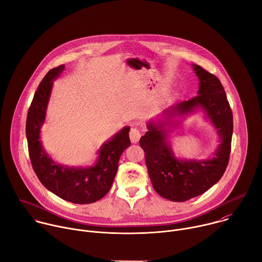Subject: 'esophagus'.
Instances as JSON below:
<instances>
[{
	"instance_id": "34e87169",
	"label": "esophagus",
	"mask_w": 262,
	"mask_h": 262,
	"mask_svg": "<svg viewBox=\"0 0 262 262\" xmlns=\"http://www.w3.org/2000/svg\"><path fill=\"white\" fill-rule=\"evenodd\" d=\"M129 136H130V139H131V141H132V143H137V142L139 141V139H140L141 134H140V132L138 131V129H136V128H131L130 133H129Z\"/></svg>"
}]
</instances>
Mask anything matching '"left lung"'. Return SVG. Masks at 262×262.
I'll list each match as a JSON object with an SVG mask.
<instances>
[{
  "mask_svg": "<svg viewBox=\"0 0 262 262\" xmlns=\"http://www.w3.org/2000/svg\"><path fill=\"white\" fill-rule=\"evenodd\" d=\"M199 79L197 96L165 110L147 122L139 144L155 191L163 198L183 202L212 188L224 174L229 161L233 117L221 81L202 67L192 64ZM201 111L214 126L220 144L206 160H185L175 156L169 133L188 116Z\"/></svg>",
  "mask_w": 262,
  "mask_h": 262,
  "instance_id": "obj_1",
  "label": "left lung"
}]
</instances>
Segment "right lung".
<instances>
[{
    "instance_id": "add662e5",
    "label": "right lung",
    "mask_w": 262,
    "mask_h": 262,
    "mask_svg": "<svg viewBox=\"0 0 262 262\" xmlns=\"http://www.w3.org/2000/svg\"><path fill=\"white\" fill-rule=\"evenodd\" d=\"M64 69L65 65H61L49 70L34 95L26 126L29 154L36 176L47 190L72 203L88 204L101 199L111 190L121 156L131 144L130 127H124L100 146L94 165L70 167L51 159L42 145L40 133L54 80Z\"/></svg>"
}]
</instances>
